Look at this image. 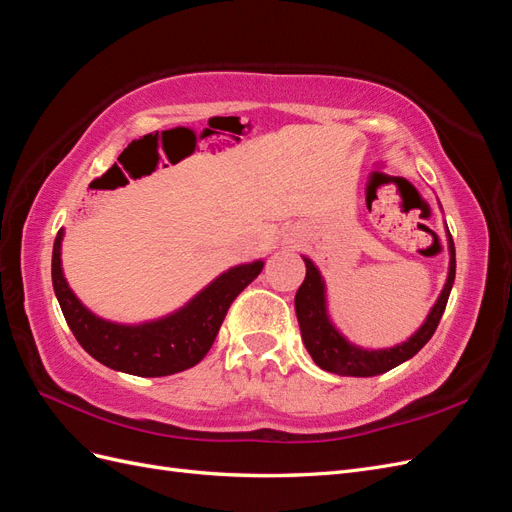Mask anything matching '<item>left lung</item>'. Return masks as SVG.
Here are the masks:
<instances>
[{
  "instance_id": "8db88e82",
  "label": "left lung",
  "mask_w": 512,
  "mask_h": 512,
  "mask_svg": "<svg viewBox=\"0 0 512 512\" xmlns=\"http://www.w3.org/2000/svg\"><path fill=\"white\" fill-rule=\"evenodd\" d=\"M440 205V203H438ZM442 209V205H440ZM446 230V243H448V273L446 282L438 294L436 303L431 305L427 318L423 320L406 342H399L389 348H365L350 342V339L337 329V324L329 312V294L327 282L316 267V262L307 256H301L305 262V280L294 294V312H297L299 329L303 344L312 356L314 363L331 374L339 376H356V378H369L384 374L421 350L438 329V322L444 314V307L448 301V294L453 290L455 282V243L448 226Z\"/></svg>"
}]
</instances>
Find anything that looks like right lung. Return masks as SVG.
Returning a JSON list of instances; mask_svg holds the SVG:
<instances>
[{"label": "right lung", "instance_id": "add662e5", "mask_svg": "<svg viewBox=\"0 0 512 512\" xmlns=\"http://www.w3.org/2000/svg\"><path fill=\"white\" fill-rule=\"evenodd\" d=\"M64 228L53 245V290L70 331L96 361L123 374L158 378L185 371L205 359L237 294L252 284L265 260L241 262L220 273L175 312L145 322L106 320L76 297L61 265Z\"/></svg>", "mask_w": 512, "mask_h": 512}]
</instances>
